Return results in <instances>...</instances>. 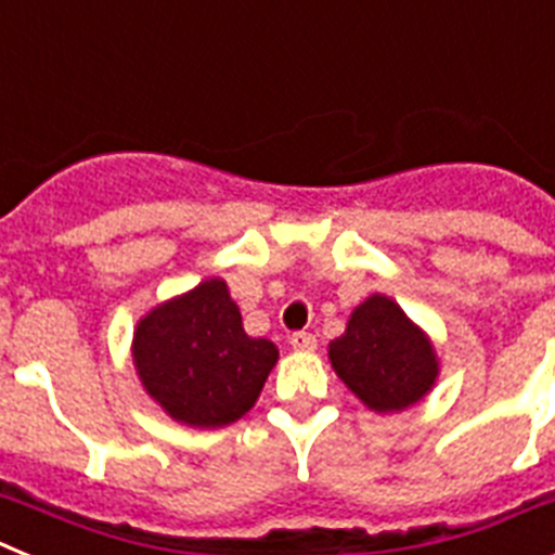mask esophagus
<instances>
[{"instance_id": "obj_1", "label": "esophagus", "mask_w": 555, "mask_h": 555, "mask_svg": "<svg viewBox=\"0 0 555 555\" xmlns=\"http://www.w3.org/2000/svg\"><path fill=\"white\" fill-rule=\"evenodd\" d=\"M287 340H291L293 349H298V351H312L318 346V340H315V335H312V332H293Z\"/></svg>"}]
</instances>
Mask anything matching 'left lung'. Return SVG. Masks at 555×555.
Returning <instances> with one entry per match:
<instances>
[{
    "label": "left lung",
    "instance_id": "left-lung-1",
    "mask_svg": "<svg viewBox=\"0 0 555 555\" xmlns=\"http://www.w3.org/2000/svg\"><path fill=\"white\" fill-rule=\"evenodd\" d=\"M330 360L346 388L377 413L411 408L438 377L430 337L379 293L354 307L344 335L330 344Z\"/></svg>",
    "mask_w": 555,
    "mask_h": 555
}]
</instances>
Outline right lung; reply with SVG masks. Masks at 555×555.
Listing matches in <instances>:
<instances>
[{
    "label": "right lung",
    "instance_id": "1",
    "mask_svg": "<svg viewBox=\"0 0 555 555\" xmlns=\"http://www.w3.org/2000/svg\"><path fill=\"white\" fill-rule=\"evenodd\" d=\"M279 349L243 330L223 279L153 307L133 332L144 391L190 427H225L254 408Z\"/></svg>",
    "mask_w": 555,
    "mask_h": 555
}]
</instances>
